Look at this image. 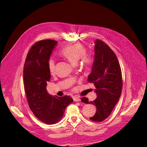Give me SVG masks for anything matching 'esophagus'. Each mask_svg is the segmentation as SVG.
Masks as SVG:
<instances>
[{"label":"esophagus","mask_w":147,"mask_h":147,"mask_svg":"<svg viewBox=\"0 0 147 147\" xmlns=\"http://www.w3.org/2000/svg\"><path fill=\"white\" fill-rule=\"evenodd\" d=\"M73 99H74V100L75 102H79V101L81 100L80 98L79 97H77V96H74V97H73Z\"/></svg>","instance_id":"esophagus-1"}]
</instances>
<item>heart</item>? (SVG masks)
<instances>
[{
  "instance_id": "obj_1",
  "label": "heart",
  "mask_w": 147,
  "mask_h": 147,
  "mask_svg": "<svg viewBox=\"0 0 147 147\" xmlns=\"http://www.w3.org/2000/svg\"><path fill=\"white\" fill-rule=\"evenodd\" d=\"M86 48L81 43H75L65 47L61 51V54L67 58L73 64H77L81 59L83 66L88 67L92 63V57L86 54ZM48 69L51 74L54 73L56 66V61L53 57H50L48 61Z\"/></svg>"
}]
</instances>
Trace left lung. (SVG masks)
<instances>
[{"instance_id":"left-lung-1","label":"left lung","mask_w":147,"mask_h":147,"mask_svg":"<svg viewBox=\"0 0 147 147\" xmlns=\"http://www.w3.org/2000/svg\"><path fill=\"white\" fill-rule=\"evenodd\" d=\"M94 59L88 82L94 83L97 98L89 101L84 97L82 101L96 105V112L90 119L101 122L108 118L121 94V70L116 55L105 43L97 39L94 45Z\"/></svg>"}]
</instances>
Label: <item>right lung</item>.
<instances>
[{
	"instance_id": "add662e5",
	"label": "right lung",
	"mask_w": 147,
	"mask_h": 147,
	"mask_svg": "<svg viewBox=\"0 0 147 147\" xmlns=\"http://www.w3.org/2000/svg\"><path fill=\"white\" fill-rule=\"evenodd\" d=\"M57 42L44 40L31 47L24 65V90L29 107L38 119L47 124L60 121L66 107L73 102L70 96H53L47 90L51 74L48 61Z\"/></svg>"
}]
</instances>
